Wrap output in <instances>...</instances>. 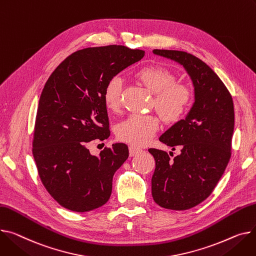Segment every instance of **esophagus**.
Here are the masks:
<instances>
[{"label":"esophagus","instance_id":"esophagus-1","mask_svg":"<svg viewBox=\"0 0 256 256\" xmlns=\"http://www.w3.org/2000/svg\"><path fill=\"white\" fill-rule=\"evenodd\" d=\"M128 150H130V156H138L139 153H141V152L143 151L141 148H138V147L132 146V145H130V146L128 147Z\"/></svg>","mask_w":256,"mask_h":256}]
</instances>
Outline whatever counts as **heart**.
<instances>
[{
	"label": "heart",
	"instance_id": "b5f03b06",
	"mask_svg": "<svg viewBox=\"0 0 256 256\" xmlns=\"http://www.w3.org/2000/svg\"><path fill=\"white\" fill-rule=\"evenodd\" d=\"M137 78L156 94L154 105L168 122H176L188 111L194 100V90L185 83L176 82L175 74L168 68L150 64L142 68ZM122 80L113 77L106 84L104 102L109 110L116 111L120 106ZM160 122L156 116L130 115L118 124L116 134L119 140L136 146L146 145L160 130Z\"/></svg>",
	"mask_w": 256,
	"mask_h": 256
}]
</instances>
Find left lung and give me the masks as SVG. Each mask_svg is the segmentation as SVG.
<instances>
[{"label": "left lung", "instance_id": "1", "mask_svg": "<svg viewBox=\"0 0 256 256\" xmlns=\"http://www.w3.org/2000/svg\"><path fill=\"white\" fill-rule=\"evenodd\" d=\"M153 54L181 64L194 88V103L185 119L160 137L173 150L178 146L180 154L171 160L166 151L148 149L156 160L151 179L153 200L166 209L187 210L212 194L230 162L234 103L224 82L196 56L164 49H154Z\"/></svg>", "mask_w": 256, "mask_h": 256}]
</instances>
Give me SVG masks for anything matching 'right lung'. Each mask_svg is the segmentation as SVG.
I'll use <instances>...</instances> for the list:
<instances>
[{
	"mask_svg": "<svg viewBox=\"0 0 256 256\" xmlns=\"http://www.w3.org/2000/svg\"><path fill=\"white\" fill-rule=\"evenodd\" d=\"M144 56L122 45L84 48L68 56L45 83L32 156L46 190L66 209L88 212L110 198L113 176L128 160V148L115 143L92 156L86 146L110 136L106 84Z\"/></svg>",
	"mask_w": 256,
	"mask_h": 256,
	"instance_id": "obj_1",
	"label": "right lung"
}]
</instances>
